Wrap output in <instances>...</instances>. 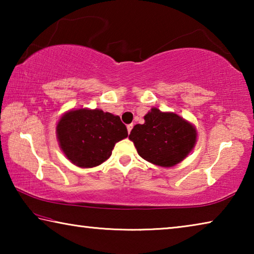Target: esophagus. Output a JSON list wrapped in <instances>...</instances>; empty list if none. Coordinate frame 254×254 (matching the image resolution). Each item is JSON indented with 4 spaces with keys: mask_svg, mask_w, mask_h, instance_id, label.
<instances>
[{
    "mask_svg": "<svg viewBox=\"0 0 254 254\" xmlns=\"http://www.w3.org/2000/svg\"><path fill=\"white\" fill-rule=\"evenodd\" d=\"M132 127H133V124H128V126L127 127V133H128V134H130V132H131V130H132Z\"/></svg>",
    "mask_w": 254,
    "mask_h": 254,
    "instance_id": "1",
    "label": "esophagus"
}]
</instances>
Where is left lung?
<instances>
[{"mask_svg": "<svg viewBox=\"0 0 254 254\" xmlns=\"http://www.w3.org/2000/svg\"><path fill=\"white\" fill-rule=\"evenodd\" d=\"M128 139L144 160L170 168L182 162L194 149L197 130L194 124L178 114L152 107L144 115V123L132 128Z\"/></svg>", "mask_w": 254, "mask_h": 254, "instance_id": "1", "label": "left lung"}]
</instances>
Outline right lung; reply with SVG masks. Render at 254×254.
I'll list each match as a JSON object with an SVG mask.
<instances>
[{
	"label": "right lung",
	"instance_id": "1",
	"mask_svg": "<svg viewBox=\"0 0 254 254\" xmlns=\"http://www.w3.org/2000/svg\"><path fill=\"white\" fill-rule=\"evenodd\" d=\"M59 147L66 158L80 168L100 166L111 157L119 141L127 136L118 115L100 109H71L56 127Z\"/></svg>",
	"mask_w": 254,
	"mask_h": 254
}]
</instances>
